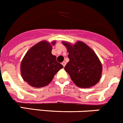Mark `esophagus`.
Returning <instances> with one entry per match:
<instances>
[{"label":"esophagus","mask_w":123,"mask_h":123,"mask_svg":"<svg viewBox=\"0 0 123 123\" xmlns=\"http://www.w3.org/2000/svg\"><path fill=\"white\" fill-rule=\"evenodd\" d=\"M62 66H64V67H65V66L66 65V62L65 61H63L62 62Z\"/></svg>","instance_id":"obj_1"}]
</instances>
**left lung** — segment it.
Here are the masks:
<instances>
[{"label":"left lung","instance_id":"1","mask_svg":"<svg viewBox=\"0 0 123 123\" xmlns=\"http://www.w3.org/2000/svg\"><path fill=\"white\" fill-rule=\"evenodd\" d=\"M67 47L69 62L64 69L74 83L80 88H90L99 82L102 64L94 52L88 45L78 42L74 45L63 42Z\"/></svg>","mask_w":123,"mask_h":123}]
</instances>
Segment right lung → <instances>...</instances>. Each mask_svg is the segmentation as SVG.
Masks as SVG:
<instances>
[{
    "mask_svg": "<svg viewBox=\"0 0 123 123\" xmlns=\"http://www.w3.org/2000/svg\"><path fill=\"white\" fill-rule=\"evenodd\" d=\"M55 45V42L52 43ZM49 43L42 41L26 53L21 64V73L25 81L35 88L48 85L63 66L51 54Z\"/></svg>",
    "mask_w": 123,
    "mask_h": 123,
    "instance_id": "add662e5",
    "label": "right lung"
}]
</instances>
